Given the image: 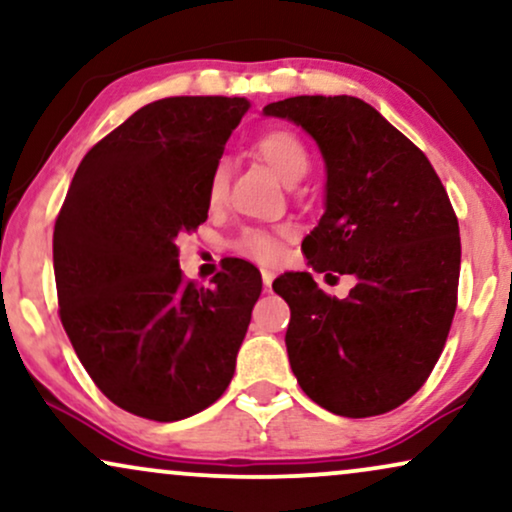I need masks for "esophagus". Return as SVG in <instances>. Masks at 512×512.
Segmentation results:
<instances>
[{
    "label": "esophagus",
    "mask_w": 512,
    "mask_h": 512,
    "mask_svg": "<svg viewBox=\"0 0 512 512\" xmlns=\"http://www.w3.org/2000/svg\"><path fill=\"white\" fill-rule=\"evenodd\" d=\"M271 281H274V271L262 269V283H264V290H269V288H271Z\"/></svg>",
    "instance_id": "34e87169"
}]
</instances>
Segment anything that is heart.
<instances>
[{
	"label": "heart",
	"instance_id": "b5f03b06",
	"mask_svg": "<svg viewBox=\"0 0 512 512\" xmlns=\"http://www.w3.org/2000/svg\"><path fill=\"white\" fill-rule=\"evenodd\" d=\"M255 151L264 163L271 167V172L288 186L297 184L309 170L307 148H304L302 141L297 139L293 132H288V129H271V132L262 134V137L257 139ZM226 174L229 172H226L224 163H219L210 174L208 196L212 203H217V200H222L224 196ZM236 248L257 262H274L276 257L281 255V236L264 229H250L238 238Z\"/></svg>",
	"mask_w": 512,
	"mask_h": 512
}]
</instances>
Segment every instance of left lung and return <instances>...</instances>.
I'll list each match as a JSON object with an SVG mask.
<instances>
[{
    "label": "left lung",
    "instance_id": "8db88e82",
    "mask_svg": "<svg viewBox=\"0 0 512 512\" xmlns=\"http://www.w3.org/2000/svg\"><path fill=\"white\" fill-rule=\"evenodd\" d=\"M262 113L302 127L326 165L323 215L302 241L309 267L357 278L345 300L309 271L276 278L290 307V368L338 416L397 409L428 380L456 312L461 238L449 196L425 153L357 96H293Z\"/></svg>",
    "mask_w": 512,
    "mask_h": 512
}]
</instances>
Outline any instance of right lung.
<instances>
[{
	"label": "right lung",
	"instance_id": "obj_1",
	"mask_svg": "<svg viewBox=\"0 0 512 512\" xmlns=\"http://www.w3.org/2000/svg\"><path fill=\"white\" fill-rule=\"evenodd\" d=\"M248 99L170 96L82 158L54 226L61 321L82 366L134 416L189 418L222 397L262 293L236 260L186 283L177 238L208 219L210 174Z\"/></svg>",
	"mask_w": 512,
	"mask_h": 512
}]
</instances>
